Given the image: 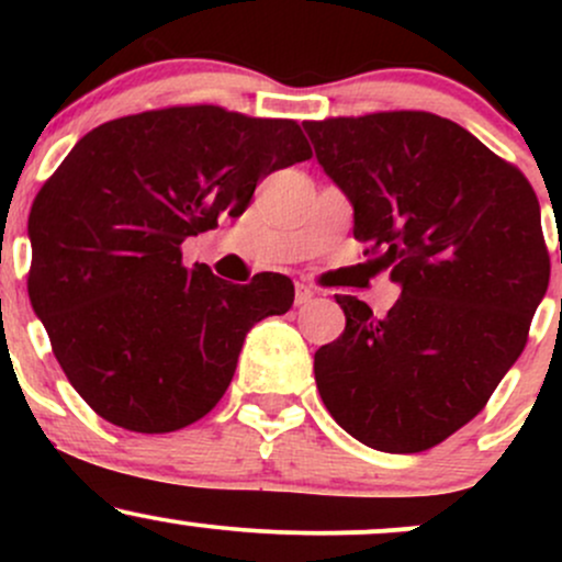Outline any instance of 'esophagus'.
Returning a JSON list of instances; mask_svg holds the SVG:
<instances>
[{"mask_svg": "<svg viewBox=\"0 0 562 562\" xmlns=\"http://www.w3.org/2000/svg\"><path fill=\"white\" fill-rule=\"evenodd\" d=\"M312 299H314V290L299 282V285H295V306H306Z\"/></svg>", "mask_w": 562, "mask_h": 562, "instance_id": "34e87169", "label": "esophagus"}]
</instances>
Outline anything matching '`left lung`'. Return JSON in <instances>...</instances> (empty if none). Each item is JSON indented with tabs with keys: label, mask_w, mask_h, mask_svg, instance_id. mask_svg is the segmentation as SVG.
Returning a JSON list of instances; mask_svg holds the SVG:
<instances>
[{
	"label": "left lung",
	"mask_w": 562,
	"mask_h": 562,
	"mask_svg": "<svg viewBox=\"0 0 562 562\" xmlns=\"http://www.w3.org/2000/svg\"><path fill=\"white\" fill-rule=\"evenodd\" d=\"M303 128L351 200L370 267H389L402 285L385 317L335 295L346 330L314 353L319 396L367 447L425 451L479 415L526 348L550 285L537 192L518 166L436 113Z\"/></svg>",
	"instance_id": "1"
}]
</instances>
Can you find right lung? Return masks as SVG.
Wrapping results in <instances>:
<instances>
[{
    "label": "right lung",
    "instance_id": "obj_1",
    "mask_svg": "<svg viewBox=\"0 0 562 562\" xmlns=\"http://www.w3.org/2000/svg\"><path fill=\"white\" fill-rule=\"evenodd\" d=\"M312 158L290 119L173 105L76 142L31 205L29 299L102 420L171 434L229 389L245 333L293 306L285 274L232 285L182 243L240 216L259 179Z\"/></svg>",
    "mask_w": 562,
    "mask_h": 562
}]
</instances>
